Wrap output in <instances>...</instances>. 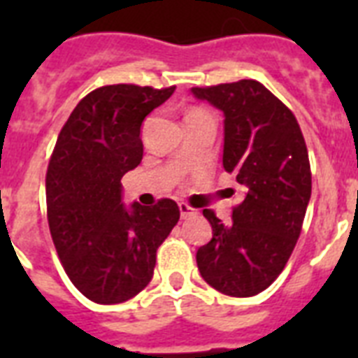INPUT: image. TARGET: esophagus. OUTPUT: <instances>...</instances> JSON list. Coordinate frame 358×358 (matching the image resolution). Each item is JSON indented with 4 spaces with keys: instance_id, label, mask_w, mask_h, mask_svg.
<instances>
[{
    "instance_id": "1",
    "label": "esophagus",
    "mask_w": 358,
    "mask_h": 358,
    "mask_svg": "<svg viewBox=\"0 0 358 358\" xmlns=\"http://www.w3.org/2000/svg\"><path fill=\"white\" fill-rule=\"evenodd\" d=\"M178 208H180V215H182V219H187V217H191V215H196V210H193V208H191L189 204H185V202H180Z\"/></svg>"
}]
</instances>
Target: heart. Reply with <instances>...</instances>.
<instances>
[{
  "label": "heart",
  "mask_w": 358,
  "mask_h": 358,
  "mask_svg": "<svg viewBox=\"0 0 358 358\" xmlns=\"http://www.w3.org/2000/svg\"><path fill=\"white\" fill-rule=\"evenodd\" d=\"M195 111H196V109H195ZM189 113H191V111H189Z\"/></svg>",
  "instance_id": "heart-1"
}]
</instances>
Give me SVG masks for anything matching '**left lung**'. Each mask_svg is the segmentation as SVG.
<instances>
[{
    "label": "left lung",
    "mask_w": 358,
    "mask_h": 358,
    "mask_svg": "<svg viewBox=\"0 0 358 358\" xmlns=\"http://www.w3.org/2000/svg\"><path fill=\"white\" fill-rule=\"evenodd\" d=\"M191 92L223 111V167L245 189L232 223L202 210L213 238L196 250V266L221 294L250 297L282 273L297 243L312 193L308 150L294 113L260 81Z\"/></svg>",
    "instance_id": "1"
}]
</instances>
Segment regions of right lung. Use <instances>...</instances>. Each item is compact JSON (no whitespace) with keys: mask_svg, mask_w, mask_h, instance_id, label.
I'll return each mask as SVG.
<instances>
[{"mask_svg":"<svg viewBox=\"0 0 358 358\" xmlns=\"http://www.w3.org/2000/svg\"><path fill=\"white\" fill-rule=\"evenodd\" d=\"M176 87L106 85L61 129L46 173L48 224L64 271L87 299L117 305L146 288L180 210L122 202L120 180L143 159L141 124Z\"/></svg>","mask_w":358,"mask_h":358,"instance_id":"add662e5","label":"right lung"}]
</instances>
